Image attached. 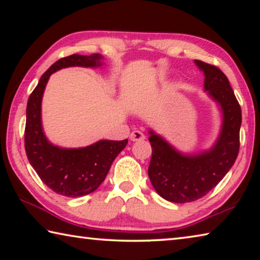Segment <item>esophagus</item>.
I'll list each match as a JSON object with an SVG mask.
<instances>
[{"label":"esophagus","mask_w":260,"mask_h":260,"mask_svg":"<svg viewBox=\"0 0 260 260\" xmlns=\"http://www.w3.org/2000/svg\"><path fill=\"white\" fill-rule=\"evenodd\" d=\"M129 138H131L132 141H133V142H135V141H142V140H144V139H146V136H144V134L142 133V132L133 131L131 133Z\"/></svg>","instance_id":"1"}]
</instances>
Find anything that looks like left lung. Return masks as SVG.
<instances>
[{
	"label": "left lung",
	"instance_id": "8db88e82",
	"mask_svg": "<svg viewBox=\"0 0 260 260\" xmlns=\"http://www.w3.org/2000/svg\"><path fill=\"white\" fill-rule=\"evenodd\" d=\"M204 73V91L221 116L212 146L183 152L149 128L152 156L148 175L158 195L172 203H189L206 195L232 169L239 153L242 113L227 77L218 68L193 60Z\"/></svg>",
	"mask_w": 260,
	"mask_h": 260
}]
</instances>
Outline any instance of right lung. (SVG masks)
<instances>
[{
	"label": "right lung",
	"instance_id": "add662e5",
	"mask_svg": "<svg viewBox=\"0 0 260 260\" xmlns=\"http://www.w3.org/2000/svg\"><path fill=\"white\" fill-rule=\"evenodd\" d=\"M104 63L101 54L71 55L60 58L42 74L26 108L25 150L29 164L51 190L68 197H81L95 191L124 150L128 140H100L80 148H63L51 143L42 126V99L52 73L67 68L98 69Z\"/></svg>",
	"mask_w": 260,
	"mask_h": 260
}]
</instances>
